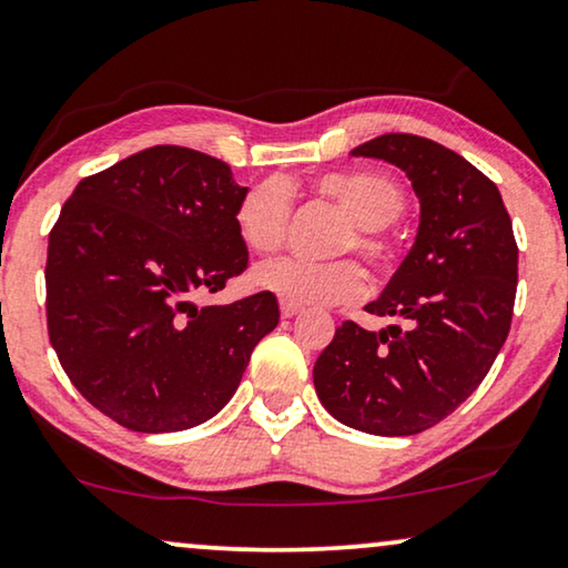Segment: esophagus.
Wrapping results in <instances>:
<instances>
[{
  "label": "esophagus",
  "mask_w": 568,
  "mask_h": 568,
  "mask_svg": "<svg viewBox=\"0 0 568 568\" xmlns=\"http://www.w3.org/2000/svg\"><path fill=\"white\" fill-rule=\"evenodd\" d=\"M282 315L284 318H294V315H300L302 313V307L300 305H294V302H286V300H282Z\"/></svg>",
  "instance_id": "34e87169"
}]
</instances>
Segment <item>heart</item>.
<instances>
[{
	"label": "heart",
	"instance_id": "obj_1",
	"mask_svg": "<svg viewBox=\"0 0 568 568\" xmlns=\"http://www.w3.org/2000/svg\"><path fill=\"white\" fill-rule=\"evenodd\" d=\"M315 193L326 195L352 221V234L342 250H359L375 268L388 266L392 242L386 226H392L404 211V193L388 176L375 172H331L313 182ZM292 195L290 185L278 176L257 182L240 197L234 211V226L250 253L266 255L282 247L290 224ZM257 292L276 294L294 305H344L365 294V274L357 263H311L300 257H276L250 274Z\"/></svg>",
	"mask_w": 568,
	"mask_h": 568
}]
</instances>
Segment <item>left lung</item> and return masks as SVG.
<instances>
[{"label": "left lung", "instance_id": "obj_1", "mask_svg": "<svg viewBox=\"0 0 568 568\" xmlns=\"http://www.w3.org/2000/svg\"><path fill=\"white\" fill-rule=\"evenodd\" d=\"M407 174L419 201L415 245L365 311L344 321L313 367L331 417L371 436H415L452 415L488 375L511 328L517 261L498 187L436 140L392 132L357 145Z\"/></svg>", "mask_w": 568, "mask_h": 568}]
</instances>
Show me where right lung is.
Instances as JSON below:
<instances>
[{
  "label": "right lung",
  "mask_w": 568,
  "mask_h": 568,
  "mask_svg": "<svg viewBox=\"0 0 568 568\" xmlns=\"http://www.w3.org/2000/svg\"><path fill=\"white\" fill-rule=\"evenodd\" d=\"M247 193L209 153L153 145L80 182L49 234V338L72 386L135 433L195 428L278 326L274 294L197 305L247 266Z\"/></svg>",
  "instance_id": "add662e5"
}]
</instances>
